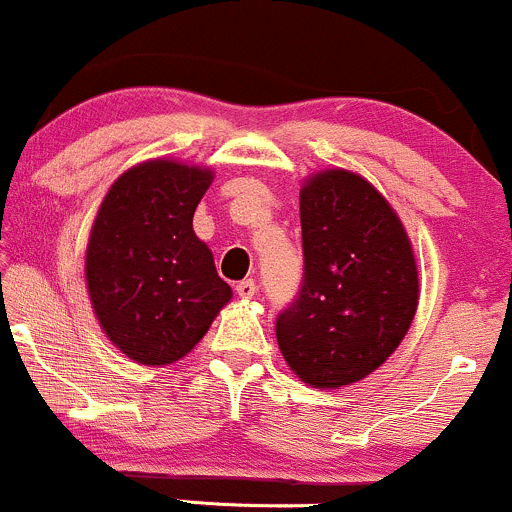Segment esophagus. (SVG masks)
<instances>
[{
    "label": "esophagus",
    "instance_id": "34e87169",
    "mask_svg": "<svg viewBox=\"0 0 512 512\" xmlns=\"http://www.w3.org/2000/svg\"><path fill=\"white\" fill-rule=\"evenodd\" d=\"M236 293L240 298H252L257 293V284L252 279H245V281H240V284L236 286Z\"/></svg>",
    "mask_w": 512,
    "mask_h": 512
}]
</instances>
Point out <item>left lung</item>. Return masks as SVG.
Returning a JSON list of instances; mask_svg holds the SVG:
<instances>
[{
  "mask_svg": "<svg viewBox=\"0 0 512 512\" xmlns=\"http://www.w3.org/2000/svg\"><path fill=\"white\" fill-rule=\"evenodd\" d=\"M303 284L276 317L293 373L344 387L397 349L419 303V274L402 221L361 175L325 170L301 190Z\"/></svg>",
  "mask_w": 512,
  "mask_h": 512,
  "instance_id": "left-lung-1",
  "label": "left lung"
}]
</instances>
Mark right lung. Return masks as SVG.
I'll use <instances>...</instances> for the list:
<instances>
[{
  "label": "right lung",
  "instance_id": "right-lung-1",
  "mask_svg": "<svg viewBox=\"0 0 512 512\" xmlns=\"http://www.w3.org/2000/svg\"><path fill=\"white\" fill-rule=\"evenodd\" d=\"M211 170L146 161L115 180L86 248V284L98 322L144 366L180 361L204 337L231 286L192 231Z\"/></svg>",
  "mask_w": 512,
  "mask_h": 512
}]
</instances>
